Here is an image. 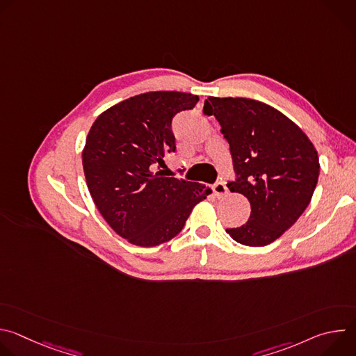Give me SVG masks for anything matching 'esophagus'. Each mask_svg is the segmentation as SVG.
I'll return each instance as SVG.
<instances>
[{"label":"esophagus","mask_w":356,"mask_h":356,"mask_svg":"<svg viewBox=\"0 0 356 356\" xmlns=\"http://www.w3.org/2000/svg\"><path fill=\"white\" fill-rule=\"evenodd\" d=\"M213 191H214V194H216L218 198H221V197L227 195V193H228V188H227L225 183H222V181H218V183H216V184L213 186Z\"/></svg>","instance_id":"1"}]
</instances>
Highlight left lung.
I'll return each instance as SVG.
<instances>
[{
  "mask_svg": "<svg viewBox=\"0 0 356 356\" xmlns=\"http://www.w3.org/2000/svg\"><path fill=\"white\" fill-rule=\"evenodd\" d=\"M229 143L236 181L228 183L250 202V217L229 236L246 246H265L282 236L310 204L320 162L309 136L276 108L250 98L209 97Z\"/></svg>",
  "mask_w": 356,
  "mask_h": 356,
  "instance_id": "obj_1",
  "label": "left lung"
}]
</instances>
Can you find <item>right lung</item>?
<instances>
[{
  "label": "right lung",
  "mask_w": 356,
  "mask_h": 356,
  "mask_svg": "<svg viewBox=\"0 0 356 356\" xmlns=\"http://www.w3.org/2000/svg\"><path fill=\"white\" fill-rule=\"evenodd\" d=\"M198 95L149 91L101 113L83 149L86 183L107 224L129 243L156 246L175 238L193 207L213 193L204 184L155 172L175 152L172 118Z\"/></svg>",
  "instance_id": "add662e5"
}]
</instances>
